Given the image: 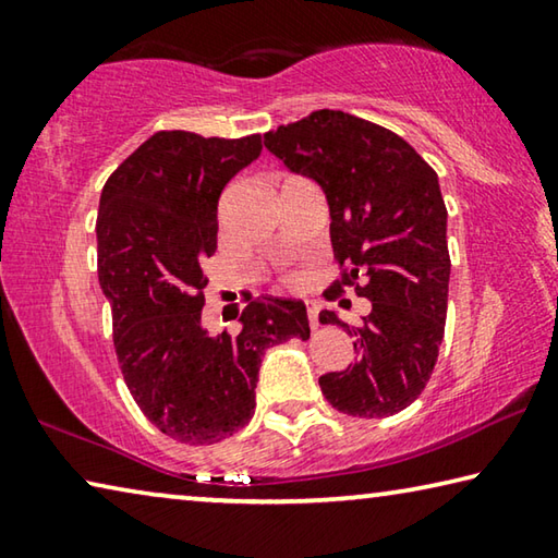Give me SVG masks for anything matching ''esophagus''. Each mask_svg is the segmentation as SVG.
<instances>
[{
	"instance_id": "1",
	"label": "esophagus",
	"mask_w": 558,
	"mask_h": 558,
	"mask_svg": "<svg viewBox=\"0 0 558 558\" xmlns=\"http://www.w3.org/2000/svg\"><path fill=\"white\" fill-rule=\"evenodd\" d=\"M307 319H310V327L317 329L319 327V307L315 302H307Z\"/></svg>"
}]
</instances>
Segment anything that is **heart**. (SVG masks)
Instances as JSON below:
<instances>
[{
	"instance_id": "heart-1",
	"label": "heart",
	"mask_w": 558,
	"mask_h": 558,
	"mask_svg": "<svg viewBox=\"0 0 558 558\" xmlns=\"http://www.w3.org/2000/svg\"><path fill=\"white\" fill-rule=\"evenodd\" d=\"M295 280H298L295 276H290V278H288V282H295Z\"/></svg>"
}]
</instances>
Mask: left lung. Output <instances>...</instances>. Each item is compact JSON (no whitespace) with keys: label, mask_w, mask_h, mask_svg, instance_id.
<instances>
[{"label":"left lung","mask_w":558,"mask_h":558,"mask_svg":"<svg viewBox=\"0 0 558 558\" xmlns=\"http://www.w3.org/2000/svg\"><path fill=\"white\" fill-rule=\"evenodd\" d=\"M266 147L327 196L339 278L325 298L352 288L372 300L359 327L319 313L323 325L354 335L356 352L344 372L319 376V389L356 418L403 411L426 389L446 332L450 256L438 174L396 132L342 110L270 130Z\"/></svg>","instance_id":"obj_1"}]
</instances>
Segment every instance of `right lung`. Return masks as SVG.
<instances>
[{"mask_svg":"<svg viewBox=\"0 0 558 558\" xmlns=\"http://www.w3.org/2000/svg\"><path fill=\"white\" fill-rule=\"evenodd\" d=\"M260 149V135L159 130L100 194L98 280L122 379L145 418L189 446L241 430L256 409L266 349L310 337L302 300H251L235 335H211L202 317L209 286L202 266L216 253L219 196Z\"/></svg>","mask_w":558,"mask_h":558,"instance_id":"obj_1","label":"right lung"}]
</instances>
